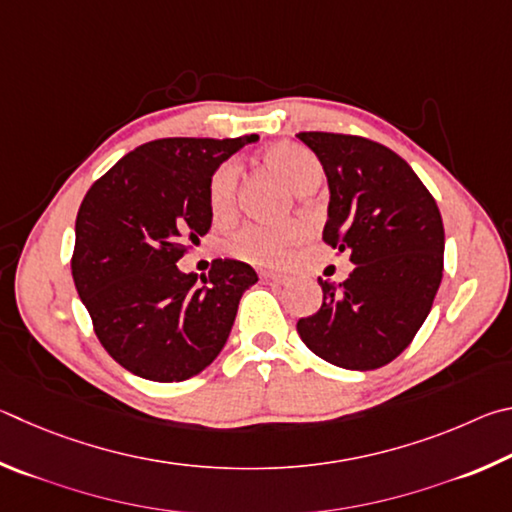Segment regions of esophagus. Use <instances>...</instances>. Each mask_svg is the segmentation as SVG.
Instances as JSON below:
<instances>
[{
  "label": "esophagus",
  "instance_id": "1",
  "mask_svg": "<svg viewBox=\"0 0 512 512\" xmlns=\"http://www.w3.org/2000/svg\"><path fill=\"white\" fill-rule=\"evenodd\" d=\"M258 276H261V279H263L265 283H283V281H285L281 274L270 272V270H261V272H258Z\"/></svg>",
  "mask_w": 512,
  "mask_h": 512
}]
</instances>
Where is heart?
Here are the masks:
<instances>
[{
  "instance_id": "b5f03b06",
  "label": "heart",
  "mask_w": 512,
  "mask_h": 512,
  "mask_svg": "<svg viewBox=\"0 0 512 512\" xmlns=\"http://www.w3.org/2000/svg\"><path fill=\"white\" fill-rule=\"evenodd\" d=\"M265 164L276 175L285 179L292 191L310 193L319 186L324 177L319 159L310 150L294 146V143H276L265 152ZM238 179L240 168L233 159L222 161L209 177V209L218 222H229L238 209ZM306 224L301 220H290L281 224L251 222L240 227L224 242V249L233 258L258 267L281 265L288 258L290 249L297 247L306 238Z\"/></svg>"
}]
</instances>
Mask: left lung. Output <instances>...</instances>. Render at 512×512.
I'll return each instance as SVG.
<instances>
[{"instance_id":"left-lung-1","label":"left lung","mask_w":512,"mask_h":512,"mask_svg":"<svg viewBox=\"0 0 512 512\" xmlns=\"http://www.w3.org/2000/svg\"><path fill=\"white\" fill-rule=\"evenodd\" d=\"M297 137L326 170L324 242L355 263L344 283L319 279L324 303L297 330L312 353L373 371L405 351L443 279L445 231L436 200L405 159L378 141L339 132Z\"/></svg>"}]
</instances>
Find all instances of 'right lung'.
Here are the masks:
<instances>
[{"mask_svg": "<svg viewBox=\"0 0 512 512\" xmlns=\"http://www.w3.org/2000/svg\"><path fill=\"white\" fill-rule=\"evenodd\" d=\"M256 139L143 143L83 197L71 276L98 342L139 378L182 382L202 373L227 344L242 292L258 281L231 258H215L200 285L197 274L177 270L211 229V173Z\"/></svg>", "mask_w": 512, "mask_h": 512, "instance_id": "obj_1", "label": "right lung"}]
</instances>
